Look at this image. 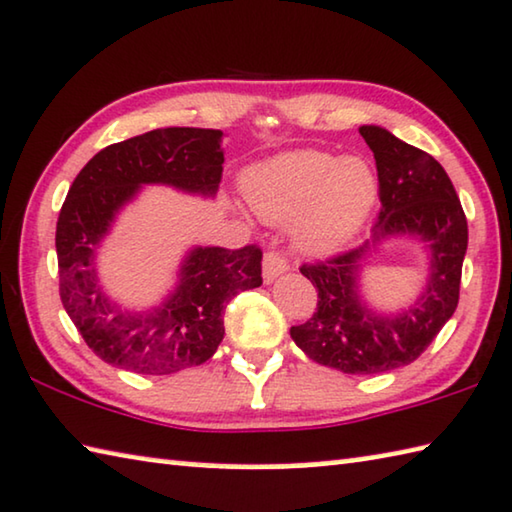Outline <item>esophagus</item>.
<instances>
[{
  "label": "esophagus",
  "mask_w": 512,
  "mask_h": 512,
  "mask_svg": "<svg viewBox=\"0 0 512 512\" xmlns=\"http://www.w3.org/2000/svg\"><path fill=\"white\" fill-rule=\"evenodd\" d=\"M285 271H289V262L287 257L280 253V250H269V253L264 255V282H273L278 275H282Z\"/></svg>",
  "instance_id": "1"
}]
</instances>
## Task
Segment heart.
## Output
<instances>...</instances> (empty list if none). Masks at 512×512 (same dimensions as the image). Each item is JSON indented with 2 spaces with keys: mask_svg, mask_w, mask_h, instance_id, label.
<instances>
[{
  "mask_svg": "<svg viewBox=\"0 0 512 512\" xmlns=\"http://www.w3.org/2000/svg\"><path fill=\"white\" fill-rule=\"evenodd\" d=\"M250 205L269 221L298 218L296 239L312 253H330L353 237L378 196L376 173L362 157L319 150L278 154L243 175Z\"/></svg>",
  "mask_w": 512,
  "mask_h": 512,
  "instance_id": "b5f03b06",
  "label": "heart"
}]
</instances>
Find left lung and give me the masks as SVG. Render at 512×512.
I'll use <instances>...</instances> for the list:
<instances>
[{
    "label": "left lung",
    "mask_w": 512,
    "mask_h": 512,
    "mask_svg": "<svg viewBox=\"0 0 512 512\" xmlns=\"http://www.w3.org/2000/svg\"><path fill=\"white\" fill-rule=\"evenodd\" d=\"M378 168L380 212L373 237L360 248L303 264L300 273L319 291L314 314L291 326V339L307 358L353 376H371L415 362L451 319L460 298L467 218L460 198L431 154L376 125L360 127ZM394 233H415L432 248V278L403 315L376 317L357 298L361 255Z\"/></svg>",
    "instance_id": "obj_1"
}]
</instances>
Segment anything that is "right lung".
<instances>
[{"label": "right lung", "instance_id": "add662e5", "mask_svg": "<svg viewBox=\"0 0 512 512\" xmlns=\"http://www.w3.org/2000/svg\"><path fill=\"white\" fill-rule=\"evenodd\" d=\"M221 129L166 127L113 143L81 168L59 221V294L86 346L118 369L168 376L207 362L225 335L223 312L239 291L262 285V248H196L180 287L152 312L129 314L95 280V248L141 184L214 196L223 177Z\"/></svg>", "mask_w": 512, "mask_h": 512}]
</instances>
